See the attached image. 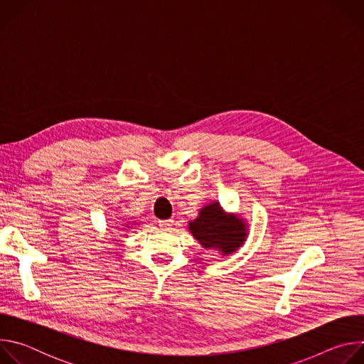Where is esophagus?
I'll return each mask as SVG.
<instances>
[{
  "mask_svg": "<svg viewBox=\"0 0 364 364\" xmlns=\"http://www.w3.org/2000/svg\"><path fill=\"white\" fill-rule=\"evenodd\" d=\"M173 223H174V220H173V219L161 220V222H160V228H161L163 230H170V229H171V226H173Z\"/></svg>",
  "mask_w": 364,
  "mask_h": 364,
  "instance_id": "1",
  "label": "esophagus"
}]
</instances>
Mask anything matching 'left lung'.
Wrapping results in <instances>:
<instances>
[{
	"label": "left lung",
	"instance_id": "8db88e82",
	"mask_svg": "<svg viewBox=\"0 0 364 364\" xmlns=\"http://www.w3.org/2000/svg\"><path fill=\"white\" fill-rule=\"evenodd\" d=\"M191 235L203 247L219 249L222 255H230L246 237V226L242 219L226 215L219 203L204 205L198 218L188 223Z\"/></svg>",
	"mask_w": 364,
	"mask_h": 364
}]
</instances>
